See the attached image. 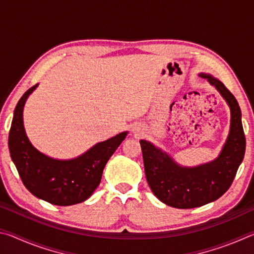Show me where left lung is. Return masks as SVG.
<instances>
[{
    "mask_svg": "<svg viewBox=\"0 0 254 254\" xmlns=\"http://www.w3.org/2000/svg\"><path fill=\"white\" fill-rule=\"evenodd\" d=\"M201 76L218 89L231 109L230 134L220 157L196 168H182L150 142L140 141L150 188L162 203L176 208L199 207L220 198L233 183L246 152L238 101L222 81L212 76Z\"/></svg>",
    "mask_w": 254,
    "mask_h": 254,
    "instance_id": "1",
    "label": "left lung"
}]
</instances>
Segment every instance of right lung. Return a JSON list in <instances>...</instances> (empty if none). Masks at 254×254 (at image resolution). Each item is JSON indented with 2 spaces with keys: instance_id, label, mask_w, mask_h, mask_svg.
<instances>
[{
  "instance_id": "right-lung-1",
  "label": "right lung",
  "mask_w": 254,
  "mask_h": 254,
  "mask_svg": "<svg viewBox=\"0 0 254 254\" xmlns=\"http://www.w3.org/2000/svg\"><path fill=\"white\" fill-rule=\"evenodd\" d=\"M37 85L20 98L8 132V150L25 188L50 204L69 206L81 203L101 183L106 162L121 144L127 132L94 145L72 160H55L32 147L25 135L22 120L24 103Z\"/></svg>"
}]
</instances>
